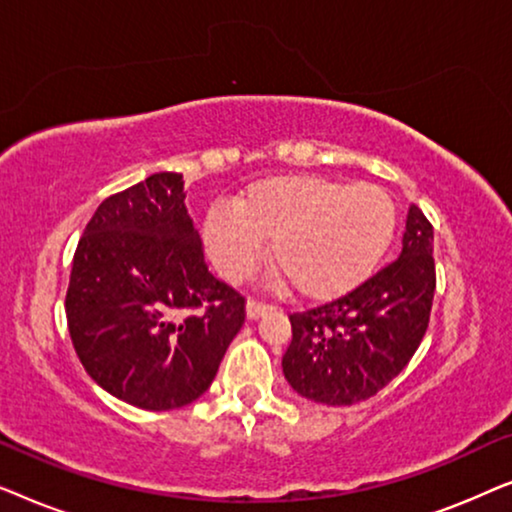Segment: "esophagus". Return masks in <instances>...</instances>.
<instances>
[{
  "instance_id": "obj_1",
  "label": "esophagus",
  "mask_w": 512,
  "mask_h": 512,
  "mask_svg": "<svg viewBox=\"0 0 512 512\" xmlns=\"http://www.w3.org/2000/svg\"><path fill=\"white\" fill-rule=\"evenodd\" d=\"M272 312V305H265V303H258V300H247V319H261L265 314Z\"/></svg>"
}]
</instances>
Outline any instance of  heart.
Masks as SVG:
<instances>
[{
    "label": "heart",
    "mask_w": 512,
    "mask_h": 512,
    "mask_svg": "<svg viewBox=\"0 0 512 512\" xmlns=\"http://www.w3.org/2000/svg\"><path fill=\"white\" fill-rule=\"evenodd\" d=\"M396 230L394 200L373 184L319 174H277L251 184L233 207L214 205L202 237L214 268L242 282L265 256L305 298L328 300L373 275Z\"/></svg>",
    "instance_id": "1"
}]
</instances>
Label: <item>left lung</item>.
I'll return each instance as SVG.
<instances>
[{
	"label": "left lung",
	"instance_id": "1",
	"mask_svg": "<svg viewBox=\"0 0 512 512\" xmlns=\"http://www.w3.org/2000/svg\"><path fill=\"white\" fill-rule=\"evenodd\" d=\"M433 291V226L410 205L396 261L338 300L291 314L284 377L314 403L352 405L375 396L417 352Z\"/></svg>",
	"mask_w": 512,
	"mask_h": 512
}]
</instances>
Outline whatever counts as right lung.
Masks as SVG:
<instances>
[{"label":"right lung","instance_id":"1","mask_svg":"<svg viewBox=\"0 0 512 512\" xmlns=\"http://www.w3.org/2000/svg\"><path fill=\"white\" fill-rule=\"evenodd\" d=\"M184 177L109 195L76 247L67 326L86 373L142 410L184 408L212 384L244 298L207 270Z\"/></svg>","mask_w":512,"mask_h":512}]
</instances>
